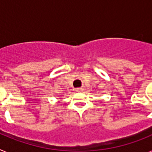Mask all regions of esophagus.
<instances>
[{
	"label": "esophagus",
	"mask_w": 152,
	"mask_h": 152,
	"mask_svg": "<svg viewBox=\"0 0 152 152\" xmlns=\"http://www.w3.org/2000/svg\"><path fill=\"white\" fill-rule=\"evenodd\" d=\"M76 92H82V91H83V88H77L76 89Z\"/></svg>",
	"instance_id": "obj_1"
}]
</instances>
